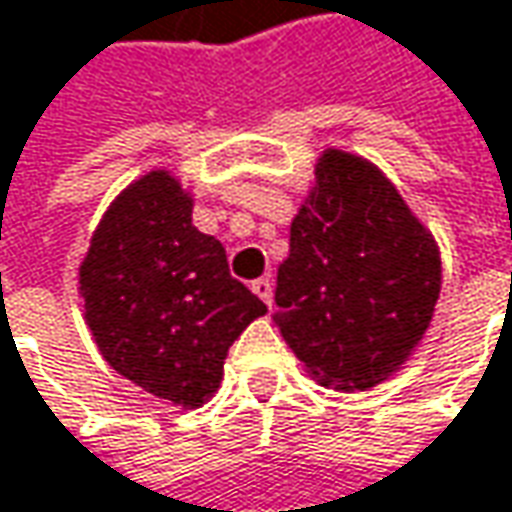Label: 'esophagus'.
<instances>
[{
    "label": "esophagus",
    "mask_w": 512,
    "mask_h": 512,
    "mask_svg": "<svg viewBox=\"0 0 512 512\" xmlns=\"http://www.w3.org/2000/svg\"><path fill=\"white\" fill-rule=\"evenodd\" d=\"M250 288H253V294H256V297H262L268 306L274 303V282H271V276H262V279H256Z\"/></svg>",
    "instance_id": "34e87169"
}]
</instances>
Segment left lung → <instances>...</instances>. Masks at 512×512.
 I'll return each mask as SVG.
<instances>
[{
	"instance_id": "8db88e82",
	"label": "left lung",
	"mask_w": 512,
	"mask_h": 512,
	"mask_svg": "<svg viewBox=\"0 0 512 512\" xmlns=\"http://www.w3.org/2000/svg\"><path fill=\"white\" fill-rule=\"evenodd\" d=\"M440 250L364 157L326 148L276 274L285 344L323 387L370 390L422 341L440 297Z\"/></svg>"
}]
</instances>
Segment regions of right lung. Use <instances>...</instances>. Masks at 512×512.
Here are the masks:
<instances>
[{"label": "right lung", "instance_id": "1", "mask_svg": "<svg viewBox=\"0 0 512 512\" xmlns=\"http://www.w3.org/2000/svg\"><path fill=\"white\" fill-rule=\"evenodd\" d=\"M78 291L104 361L180 408H201L218 390L233 341L268 311L230 276L221 241L192 224V195L165 168L107 206Z\"/></svg>", "mask_w": 512, "mask_h": 512}]
</instances>
